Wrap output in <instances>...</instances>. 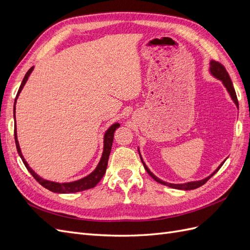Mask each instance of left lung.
Here are the masks:
<instances>
[{
  "label": "left lung",
  "instance_id": "left-lung-1",
  "mask_svg": "<svg viewBox=\"0 0 250 250\" xmlns=\"http://www.w3.org/2000/svg\"><path fill=\"white\" fill-rule=\"evenodd\" d=\"M210 72H211V74H213L216 78L220 79V80L223 82V84L225 85V87H226V88H228L229 93L230 94V97L232 98L233 102L236 103V105H237L238 108H239V103H238V99H237L236 90H234V88H233L231 79H230V77H229V75L228 71H226V69L224 67V65H223L222 63H220V62H214V60H213V62H210ZM140 156H141V154H140ZM141 160H142V157H141ZM142 163H143V165H144V168L146 169V171L148 172L149 175H150L151 177H152L155 181H157V183H160V184L165 185V186H168V187L173 188H178V190H194V188H199V187L203 186V185L206 184L207 181H208L211 176L215 175V174L219 171V169H220V168L222 167V165L224 164V162H223V163H222V164H221L220 166H219V167L217 168V170H216L213 174H211V175H209L208 177L204 178V179H202V180H199V181H191V183H187V184L175 185V184L165 183V181L161 180L160 178H157V177L154 175V174L147 168V166L145 165V163H144V161H143V160H142Z\"/></svg>",
  "mask_w": 250,
  "mask_h": 250
}]
</instances>
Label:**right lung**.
Here are the masks:
<instances>
[{"mask_svg": "<svg viewBox=\"0 0 250 250\" xmlns=\"http://www.w3.org/2000/svg\"><path fill=\"white\" fill-rule=\"evenodd\" d=\"M32 66L31 69H30L26 75L24 79L21 81V84L19 88V92L17 95V98L19 96V94L21 93V90L22 88V86L25 85V83L29 77L30 73L32 72L33 70ZM16 101H14V113H16ZM14 119H16V116H14ZM120 124L116 123L113 124L112 126H110L109 129L106 131L104 135V150H103V154L101 157V161L99 163V165L97 166V168L95 169V171L93 173H90L88 176L82 178L80 180L77 181H74V183H67V184H58V183H53V181H48V180H44L42 178H41L39 175H36V174L33 172V170L29 167L28 164L26 163V161L24 160V157L21 155V148L19 145V141H18V137H17V131L14 129V140H16V145H17V149H18V152L21 158L22 163L26 166L27 170L31 173V175L35 178L36 181H39V184H41L43 188H48L49 191H52L54 193H76V192H80V191H84V190H88V188H94L99 181L101 180V178L104 176L105 171H106L107 168V163H108V158H109V154H110V150H111V146H112V142H113V134H115V131L117 128H119Z\"/></svg>", "mask_w": 250, "mask_h": 250, "instance_id": "right-lung-1", "label": "right lung"}]
</instances>
